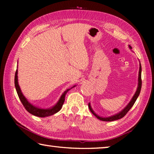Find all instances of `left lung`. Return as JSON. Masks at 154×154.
<instances>
[{"label":"left lung","instance_id":"left-lung-1","mask_svg":"<svg viewBox=\"0 0 154 154\" xmlns=\"http://www.w3.org/2000/svg\"><path fill=\"white\" fill-rule=\"evenodd\" d=\"M129 46V48L131 49H132V47L130 45ZM141 85H142V81H141V64H140V62L139 64V77H138V86H137V89L136 92L133 96V97L132 98L131 100H130V103L128 104V105L125 106V108L124 109H122V110L119 112V113L113 115V116H109V117H106V118H104V117H100L98 115L96 114L94 110L92 108V106H91L90 105V103H89L88 104V107H89L90 111L92 112V114L94 116H95L96 117V118H98V119H100L101 121H104V122H111V121H114V120H117V119H121L123 118V117L125 116V115H126L128 111L130 110V109L132 108V106L134 105V103L136 102L137 99L138 98V96H139L140 94V90H141Z\"/></svg>","mask_w":154,"mask_h":154}]
</instances>
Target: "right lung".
<instances>
[{
	"mask_svg": "<svg viewBox=\"0 0 154 154\" xmlns=\"http://www.w3.org/2000/svg\"><path fill=\"white\" fill-rule=\"evenodd\" d=\"M17 77H17V69L15 75V89H16L17 95L19 96L20 101L22 102V105H24V106L25 107V109H26L27 111H28L30 113L33 115V116L40 117V118H45V117L52 116V115L56 113L57 112H58L60 110L62 109V105H63L64 104V100H65L64 99L65 96H66V93L69 92L70 90L72 89V88L75 87V85H74V86L72 87L71 88H69V89H67L66 90H65L63 92V94L61 95L60 98L58 101L57 102V103L55 105H54L50 108L43 109V108L38 107V106L33 105L32 104H31L29 101L27 100V98L25 97L24 94H23V93L22 92V90L20 89V85L18 84Z\"/></svg>",
	"mask_w": 154,
	"mask_h": 154,
	"instance_id": "right-lung-1",
	"label": "right lung"
}]
</instances>
